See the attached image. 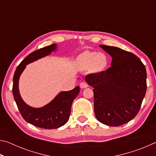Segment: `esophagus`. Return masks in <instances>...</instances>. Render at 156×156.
Here are the masks:
<instances>
[{"label":"esophagus","instance_id":"34e87169","mask_svg":"<svg viewBox=\"0 0 156 156\" xmlns=\"http://www.w3.org/2000/svg\"><path fill=\"white\" fill-rule=\"evenodd\" d=\"M80 86L82 89H84L87 88L88 87V84H87L86 83H84V82H82V83L80 84Z\"/></svg>","mask_w":156,"mask_h":156}]
</instances>
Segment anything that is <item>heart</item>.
Here are the masks:
<instances>
[{"label": "heart", "instance_id": "b5f03b06", "mask_svg": "<svg viewBox=\"0 0 156 156\" xmlns=\"http://www.w3.org/2000/svg\"><path fill=\"white\" fill-rule=\"evenodd\" d=\"M80 65L84 68H90L95 72L103 70L107 65V58L103 53L86 51L80 58Z\"/></svg>", "mask_w": 156, "mask_h": 156}]
</instances>
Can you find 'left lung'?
Returning <instances> with one entry per match:
<instances>
[{"label":"left lung","mask_w":156,"mask_h":156,"mask_svg":"<svg viewBox=\"0 0 156 156\" xmlns=\"http://www.w3.org/2000/svg\"><path fill=\"white\" fill-rule=\"evenodd\" d=\"M112 57L106 71L85 77L93 87L98 120L111 126L129 122L138 114L147 91V72L138 57L116 47L100 45Z\"/></svg>","instance_id":"1"}]
</instances>
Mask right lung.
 I'll use <instances>...</instances> for the list:
<instances>
[{"mask_svg":"<svg viewBox=\"0 0 156 156\" xmlns=\"http://www.w3.org/2000/svg\"><path fill=\"white\" fill-rule=\"evenodd\" d=\"M56 49V44H52L31 53L18 66L13 78L12 92L21 115L27 122L42 129H57L67 123L69 118L72 102L80 92V87L78 86L71 91H61L45 106L33 108L21 98L18 91V80L26 65L47 56Z\"/></svg>","mask_w":156,"mask_h":156,"instance_id":"right-lung-1","label":"right lung"}]
</instances>
